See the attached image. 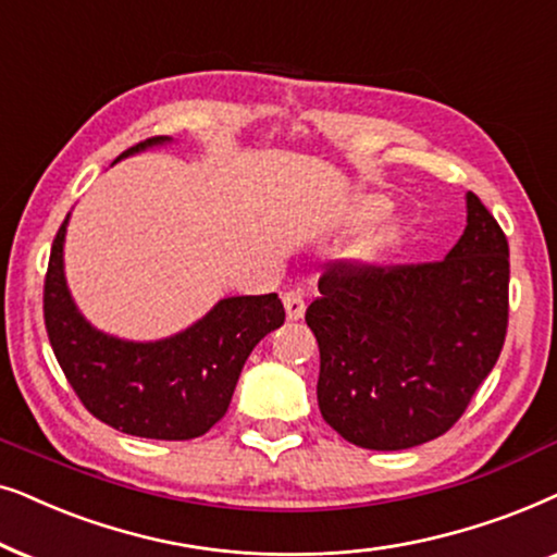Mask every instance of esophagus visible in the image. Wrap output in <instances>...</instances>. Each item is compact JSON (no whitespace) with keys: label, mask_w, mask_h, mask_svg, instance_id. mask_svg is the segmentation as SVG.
Listing matches in <instances>:
<instances>
[{"label":"esophagus","mask_w":557,"mask_h":557,"mask_svg":"<svg viewBox=\"0 0 557 557\" xmlns=\"http://www.w3.org/2000/svg\"><path fill=\"white\" fill-rule=\"evenodd\" d=\"M283 302H285V313H287V318H290V321H300L302 313H306V298H302L300 293L290 290V293H285Z\"/></svg>","instance_id":"esophagus-1"}]
</instances>
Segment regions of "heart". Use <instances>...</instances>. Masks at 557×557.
Returning a JSON list of instances; mask_svg holds the SVG:
<instances>
[{
  "label": "heart",
  "instance_id": "heart-1",
  "mask_svg": "<svg viewBox=\"0 0 557 557\" xmlns=\"http://www.w3.org/2000/svg\"><path fill=\"white\" fill-rule=\"evenodd\" d=\"M389 211H392L389 198H384V196H367V198H361L359 203H356L354 219L359 221V224H376V221H382ZM397 236H399V228L395 224L384 226L380 234L372 236V239L361 244V257L374 259L376 255H380V251L387 249L392 242H397Z\"/></svg>",
  "mask_w": 557,
  "mask_h": 557
}]
</instances>
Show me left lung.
I'll use <instances>...</instances> for the list:
<instances>
[{"label":"left lung","mask_w":557,"mask_h":557,"mask_svg":"<svg viewBox=\"0 0 557 557\" xmlns=\"http://www.w3.org/2000/svg\"><path fill=\"white\" fill-rule=\"evenodd\" d=\"M306 321L321 348L318 407L341 438L405 450L456 425L507 336L509 244L473 193L446 259L331 264Z\"/></svg>","instance_id":"left-lung-1"}]
</instances>
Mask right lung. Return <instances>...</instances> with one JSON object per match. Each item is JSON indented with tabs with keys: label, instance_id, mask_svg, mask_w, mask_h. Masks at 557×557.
<instances>
[{
	"label": "right lung",
	"instance_id": "obj_1",
	"mask_svg": "<svg viewBox=\"0 0 557 557\" xmlns=\"http://www.w3.org/2000/svg\"><path fill=\"white\" fill-rule=\"evenodd\" d=\"M168 143L173 139H145L114 162ZM69 219L50 249L42 310L73 392L94 418L137 438L190 441L209 433L226 414L251 348L285 323L277 293L219 300L201 321L160 341L109 336L81 315L65 283Z\"/></svg>",
	"mask_w": 557,
	"mask_h": 557
}]
</instances>
